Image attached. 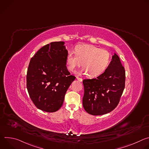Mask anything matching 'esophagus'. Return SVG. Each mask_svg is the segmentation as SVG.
<instances>
[{
    "label": "esophagus",
    "mask_w": 149,
    "mask_h": 149,
    "mask_svg": "<svg viewBox=\"0 0 149 149\" xmlns=\"http://www.w3.org/2000/svg\"><path fill=\"white\" fill-rule=\"evenodd\" d=\"M77 79H78L79 81H80V82L82 81V78H80V77H77Z\"/></svg>",
    "instance_id": "1"
}]
</instances>
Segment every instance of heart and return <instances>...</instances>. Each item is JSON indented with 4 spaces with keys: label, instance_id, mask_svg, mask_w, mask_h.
Here are the masks:
<instances>
[{
    "label": "heart",
    "instance_id": "obj_1",
    "mask_svg": "<svg viewBox=\"0 0 149 149\" xmlns=\"http://www.w3.org/2000/svg\"><path fill=\"white\" fill-rule=\"evenodd\" d=\"M111 59L109 51L91 45H78L75 53L70 51L67 55L66 64L68 69L72 71L81 65V72L86 73L91 77L101 74L107 68Z\"/></svg>",
    "mask_w": 149,
    "mask_h": 149
}]
</instances>
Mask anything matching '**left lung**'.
<instances>
[{
	"label": "left lung",
	"instance_id": "left-lung-1",
	"mask_svg": "<svg viewBox=\"0 0 149 149\" xmlns=\"http://www.w3.org/2000/svg\"><path fill=\"white\" fill-rule=\"evenodd\" d=\"M125 73L117 54L107 68L96 78L82 81L84 109L88 114L100 116L109 113L118 105L125 88Z\"/></svg>",
	"mask_w": 149,
	"mask_h": 149
}]
</instances>
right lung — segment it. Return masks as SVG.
<instances>
[{
    "label": "right lung",
    "instance_id": "obj_1",
    "mask_svg": "<svg viewBox=\"0 0 149 149\" xmlns=\"http://www.w3.org/2000/svg\"><path fill=\"white\" fill-rule=\"evenodd\" d=\"M62 41L42 47L31 59L26 75V87L36 107L44 111H58L75 77L66 65L68 51Z\"/></svg>",
    "mask_w": 149,
    "mask_h": 149
}]
</instances>
